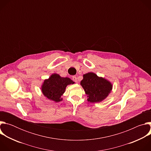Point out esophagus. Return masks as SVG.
<instances>
[{"label":"esophagus","mask_w":151,"mask_h":151,"mask_svg":"<svg viewBox=\"0 0 151 151\" xmlns=\"http://www.w3.org/2000/svg\"><path fill=\"white\" fill-rule=\"evenodd\" d=\"M72 80L74 82H78V79H77V78L76 76H73L72 77Z\"/></svg>","instance_id":"obj_1"}]
</instances>
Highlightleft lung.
<instances>
[{
  "label": "left lung",
  "mask_w": 151,
  "mask_h": 151,
  "mask_svg": "<svg viewBox=\"0 0 151 151\" xmlns=\"http://www.w3.org/2000/svg\"><path fill=\"white\" fill-rule=\"evenodd\" d=\"M81 85L87 95L90 103H99L105 100L111 93L112 83L104 78L98 76L93 72L83 75Z\"/></svg>",
  "instance_id": "left-lung-1"
}]
</instances>
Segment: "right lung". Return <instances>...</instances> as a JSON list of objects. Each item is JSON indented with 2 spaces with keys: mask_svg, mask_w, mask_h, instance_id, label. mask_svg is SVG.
Instances as JSON below:
<instances>
[{
  "mask_svg": "<svg viewBox=\"0 0 151 151\" xmlns=\"http://www.w3.org/2000/svg\"><path fill=\"white\" fill-rule=\"evenodd\" d=\"M75 82L68 77H61L57 73L52 74L48 79L44 80L41 85V91L48 99L55 102L63 100L61 96L65 92L66 87Z\"/></svg>",
  "mask_w": 151,
  "mask_h": 151,
  "instance_id": "obj_1",
  "label": "right lung"
}]
</instances>
